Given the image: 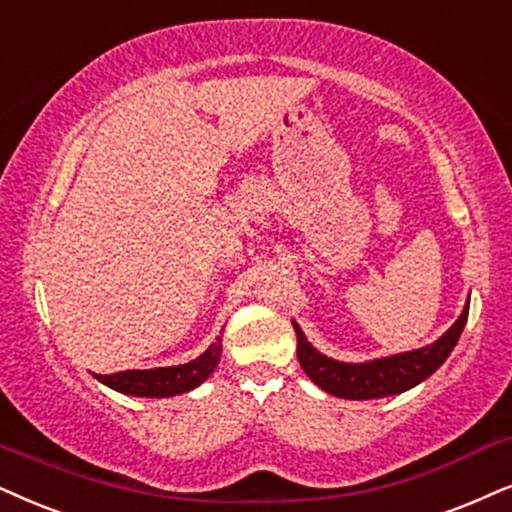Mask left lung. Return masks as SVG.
<instances>
[{"mask_svg": "<svg viewBox=\"0 0 512 512\" xmlns=\"http://www.w3.org/2000/svg\"><path fill=\"white\" fill-rule=\"evenodd\" d=\"M465 321H468V304H465L463 314L458 316L454 326L439 338L435 345L416 349V352L394 354L387 359L366 361V364H342L333 361L309 345L304 338L300 326L293 323L297 333V361H300L302 371L314 380L321 390L342 399H378L390 397L411 390L413 385L423 383L428 375L437 371L444 364L451 349L456 347L461 338Z\"/></svg>", "mask_w": 512, "mask_h": 512, "instance_id": "8db88e82", "label": "left lung"}]
</instances>
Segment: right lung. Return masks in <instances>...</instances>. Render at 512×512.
I'll return each instance as SVG.
<instances>
[{
	"label": "right lung",
	"mask_w": 512,
	"mask_h": 512,
	"mask_svg": "<svg viewBox=\"0 0 512 512\" xmlns=\"http://www.w3.org/2000/svg\"><path fill=\"white\" fill-rule=\"evenodd\" d=\"M222 359V340L212 342L205 354L181 366L146 368V371H120L113 375H96L103 385L113 390L134 394V397H172V394L189 392L203 383L215 371Z\"/></svg>",
	"instance_id": "right-lung-1"
}]
</instances>
